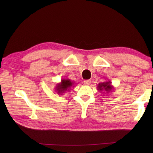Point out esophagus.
<instances>
[{"instance_id":"1","label":"esophagus","mask_w":153,"mask_h":153,"mask_svg":"<svg viewBox=\"0 0 153 153\" xmlns=\"http://www.w3.org/2000/svg\"><path fill=\"white\" fill-rule=\"evenodd\" d=\"M83 83H84V84H85V85H90L91 83V79L85 80V81H84V82H83Z\"/></svg>"}]
</instances>
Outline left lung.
Returning a JSON list of instances; mask_svg holds the SVG:
<instances>
[{
	"mask_svg": "<svg viewBox=\"0 0 153 153\" xmlns=\"http://www.w3.org/2000/svg\"><path fill=\"white\" fill-rule=\"evenodd\" d=\"M112 83L110 82H106L102 83H99L97 85V90L99 91H105L106 93L112 92L114 90V87L111 85ZM105 93V92H104Z\"/></svg>",
	"mask_w": 153,
	"mask_h": 153,
	"instance_id": "1",
	"label": "left lung"
}]
</instances>
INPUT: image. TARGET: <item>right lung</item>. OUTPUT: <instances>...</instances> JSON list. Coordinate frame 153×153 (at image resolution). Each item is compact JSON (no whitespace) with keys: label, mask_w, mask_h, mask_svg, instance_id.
<instances>
[{"label":"right lung","mask_w":153,"mask_h":153,"mask_svg":"<svg viewBox=\"0 0 153 153\" xmlns=\"http://www.w3.org/2000/svg\"><path fill=\"white\" fill-rule=\"evenodd\" d=\"M74 82H71L69 79H61L60 83L56 84L55 87V91L58 93V95H62L66 91H70V89L71 87H74Z\"/></svg>","instance_id":"right-lung-1"}]
</instances>
